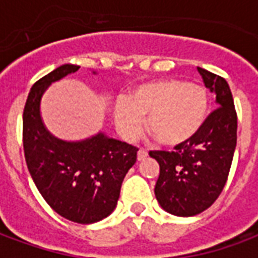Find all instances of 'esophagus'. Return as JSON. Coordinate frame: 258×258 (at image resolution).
Instances as JSON below:
<instances>
[{
  "mask_svg": "<svg viewBox=\"0 0 258 258\" xmlns=\"http://www.w3.org/2000/svg\"><path fill=\"white\" fill-rule=\"evenodd\" d=\"M146 156H148V152H146L145 149H140V151H138V153H137V157H138V160H144Z\"/></svg>",
  "mask_w": 258,
  "mask_h": 258,
  "instance_id": "34e87169",
  "label": "esophagus"
}]
</instances>
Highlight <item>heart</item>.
Segmentation results:
<instances>
[{"label": "heart", "mask_w": 258, "mask_h": 258, "mask_svg": "<svg viewBox=\"0 0 258 258\" xmlns=\"http://www.w3.org/2000/svg\"><path fill=\"white\" fill-rule=\"evenodd\" d=\"M209 109V96L200 84L181 80H155L135 87L127 101L114 105V123L125 140L148 130L166 146L182 145L199 133Z\"/></svg>", "instance_id": "1"}]
</instances>
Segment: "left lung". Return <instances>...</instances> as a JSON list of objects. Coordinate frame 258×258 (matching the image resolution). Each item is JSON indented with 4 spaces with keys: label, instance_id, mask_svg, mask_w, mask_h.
I'll return each mask as SVG.
<instances>
[{
    "label": "left lung",
    "instance_id": "1",
    "mask_svg": "<svg viewBox=\"0 0 258 258\" xmlns=\"http://www.w3.org/2000/svg\"><path fill=\"white\" fill-rule=\"evenodd\" d=\"M206 88L216 94L217 109L199 133L173 152L151 151L160 174L155 195L162 209L178 217H192L209 209L225 186L236 148L238 117L225 80L198 68Z\"/></svg>",
    "mask_w": 258,
    "mask_h": 258
}]
</instances>
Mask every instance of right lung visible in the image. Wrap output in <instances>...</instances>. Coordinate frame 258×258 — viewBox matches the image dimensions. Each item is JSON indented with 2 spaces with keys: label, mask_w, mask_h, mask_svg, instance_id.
Segmentation results:
<instances>
[{
  "label": "right lung",
  "mask_w": 258,
  "mask_h": 258,
  "mask_svg": "<svg viewBox=\"0 0 258 258\" xmlns=\"http://www.w3.org/2000/svg\"><path fill=\"white\" fill-rule=\"evenodd\" d=\"M79 69L62 64L31 87L23 110V149L31 178L48 205L70 221L92 224L116 209L138 149L103 133L70 142L48 131L40 112L42 95L52 83Z\"/></svg>",
  "instance_id": "add662e5"
}]
</instances>
